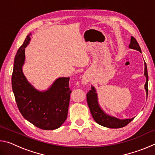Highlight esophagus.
Here are the masks:
<instances>
[{"label": "esophagus", "instance_id": "1", "mask_svg": "<svg viewBox=\"0 0 155 155\" xmlns=\"http://www.w3.org/2000/svg\"><path fill=\"white\" fill-rule=\"evenodd\" d=\"M89 82V77L87 74H84L82 77V79H81V83L84 85H86Z\"/></svg>", "mask_w": 155, "mask_h": 155}]
</instances>
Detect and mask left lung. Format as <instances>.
<instances>
[{
    "label": "left lung",
    "instance_id": "8db88e82",
    "mask_svg": "<svg viewBox=\"0 0 155 155\" xmlns=\"http://www.w3.org/2000/svg\"><path fill=\"white\" fill-rule=\"evenodd\" d=\"M129 48L141 52L140 45H139L137 40H135V38H133V37H131L130 38V44H129ZM144 65H145V68H144V75L146 77V81L145 85H144V88H145L146 91V96L148 97V75L146 63H144ZM87 102L93 118L98 124L103 126V127L110 128H122L127 126L128 123H130L134 119V117H133V118L130 119L120 120L117 118V117L107 114L101 109V106L99 105L98 95H97L96 89L94 86H91V90L87 94Z\"/></svg>",
    "mask_w": 155,
    "mask_h": 155
}]
</instances>
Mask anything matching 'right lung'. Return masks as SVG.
<instances>
[{
    "label": "right lung",
    "instance_id": "right-lung-1",
    "mask_svg": "<svg viewBox=\"0 0 155 155\" xmlns=\"http://www.w3.org/2000/svg\"><path fill=\"white\" fill-rule=\"evenodd\" d=\"M30 33L18 50L12 77L13 92L21 114L34 126L43 130H54L63 124L68 116L70 78L59 77L46 91L33 87L23 74L25 48L31 40Z\"/></svg>",
    "mask_w": 155,
    "mask_h": 155
}]
</instances>
